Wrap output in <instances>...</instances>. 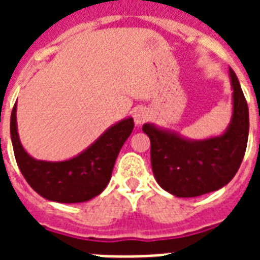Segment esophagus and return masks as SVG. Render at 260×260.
I'll use <instances>...</instances> for the list:
<instances>
[{
  "label": "esophagus",
  "mask_w": 260,
  "mask_h": 260,
  "mask_svg": "<svg viewBox=\"0 0 260 260\" xmlns=\"http://www.w3.org/2000/svg\"><path fill=\"white\" fill-rule=\"evenodd\" d=\"M147 118H148V112H147L144 108H139V109L135 110L134 120H135V124H136V125H142L143 122L146 121Z\"/></svg>",
  "instance_id": "1"
}]
</instances>
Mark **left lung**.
Instances as JSON below:
<instances>
[{"instance_id":"obj_1","label":"left lung","mask_w":260,"mask_h":260,"mask_svg":"<svg viewBox=\"0 0 260 260\" xmlns=\"http://www.w3.org/2000/svg\"><path fill=\"white\" fill-rule=\"evenodd\" d=\"M232 117L224 134L193 140L147 122L143 132L151 140L152 173L163 190L175 197H198L230 183L247 148L248 106L235 71L230 69Z\"/></svg>"}]
</instances>
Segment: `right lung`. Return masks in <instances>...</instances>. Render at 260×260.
<instances>
[{"instance_id":"obj_1","label":"right lung","mask_w":260,"mask_h":260,"mask_svg":"<svg viewBox=\"0 0 260 260\" xmlns=\"http://www.w3.org/2000/svg\"><path fill=\"white\" fill-rule=\"evenodd\" d=\"M17 104L10 116V138L14 158L29 186L48 201L77 204L102 193L109 183L117 155L134 131V118L126 117L109 126L77 156L62 162L32 158L22 147L17 132Z\"/></svg>"}]
</instances>
